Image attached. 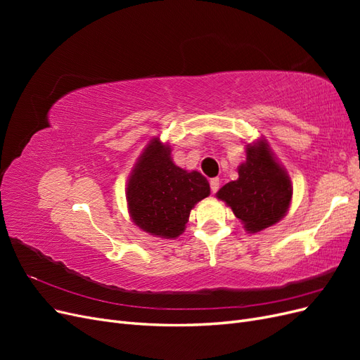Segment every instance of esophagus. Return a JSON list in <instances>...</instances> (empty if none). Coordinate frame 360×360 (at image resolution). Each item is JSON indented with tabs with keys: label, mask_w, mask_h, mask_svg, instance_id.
Masks as SVG:
<instances>
[{
	"label": "esophagus",
	"mask_w": 360,
	"mask_h": 360,
	"mask_svg": "<svg viewBox=\"0 0 360 360\" xmlns=\"http://www.w3.org/2000/svg\"><path fill=\"white\" fill-rule=\"evenodd\" d=\"M221 188V181L219 179H212L210 180V189H212V193H216L217 191H219Z\"/></svg>",
	"instance_id": "34e87169"
}]
</instances>
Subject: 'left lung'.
<instances>
[{
    "label": "left lung",
    "instance_id": "left-lung-1",
    "mask_svg": "<svg viewBox=\"0 0 360 360\" xmlns=\"http://www.w3.org/2000/svg\"><path fill=\"white\" fill-rule=\"evenodd\" d=\"M231 207L249 233H258L285 216L291 197V180L275 160L264 141L246 146V162L238 167V179L216 193Z\"/></svg>",
    "mask_w": 360,
    "mask_h": 360
}]
</instances>
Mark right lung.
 Returning a JSON list of instances; mask_svg holds the SVG:
<instances>
[{"label": "right lung", "mask_w": 360, "mask_h": 360, "mask_svg": "<svg viewBox=\"0 0 360 360\" xmlns=\"http://www.w3.org/2000/svg\"><path fill=\"white\" fill-rule=\"evenodd\" d=\"M210 195V184L198 171H186L171 159V148L153 138L130 174L126 198L130 216L141 230L176 238L198 201Z\"/></svg>", "instance_id": "right-lung-1"}]
</instances>
